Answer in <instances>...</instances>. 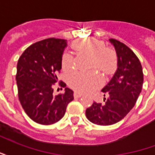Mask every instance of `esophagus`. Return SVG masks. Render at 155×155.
Listing matches in <instances>:
<instances>
[{"mask_svg": "<svg viewBox=\"0 0 155 155\" xmlns=\"http://www.w3.org/2000/svg\"><path fill=\"white\" fill-rule=\"evenodd\" d=\"M74 96L75 98H80L82 96V94L81 93H79V92H77V91H75L74 93Z\"/></svg>", "mask_w": 155, "mask_h": 155, "instance_id": "obj_1", "label": "esophagus"}]
</instances>
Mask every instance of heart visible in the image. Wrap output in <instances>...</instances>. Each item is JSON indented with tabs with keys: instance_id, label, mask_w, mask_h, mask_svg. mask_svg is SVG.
Returning a JSON list of instances; mask_svg holds the SVG:
<instances>
[{
	"instance_id": "obj_1",
	"label": "heart",
	"mask_w": 155,
	"mask_h": 155,
	"mask_svg": "<svg viewBox=\"0 0 155 155\" xmlns=\"http://www.w3.org/2000/svg\"><path fill=\"white\" fill-rule=\"evenodd\" d=\"M72 47L79 54L91 56V66L102 71L105 75L113 74L117 70L118 57L114 50L105 47L103 41L94 38L81 39L74 41ZM74 58L66 54L63 58V67L66 71L74 69ZM69 84L74 90L81 93H89L101 87L103 84V77L96 72L83 73L78 72L71 74Z\"/></svg>"
}]
</instances>
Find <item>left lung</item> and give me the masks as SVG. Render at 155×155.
Listing matches in <instances>:
<instances>
[{"label":"left lung","instance_id":"left-lung-1","mask_svg":"<svg viewBox=\"0 0 155 155\" xmlns=\"http://www.w3.org/2000/svg\"><path fill=\"white\" fill-rule=\"evenodd\" d=\"M116 51L118 68L110 81L103 89L104 103L94 102L85 115L93 124L111 125L126 116L142 91L143 74L139 58L122 42L110 39Z\"/></svg>","mask_w":155,"mask_h":155}]
</instances>
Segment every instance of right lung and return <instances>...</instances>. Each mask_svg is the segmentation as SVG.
Here are the masks:
<instances>
[{
	"label": "right lung",
	"mask_w": 155,
	"mask_h": 155,
	"mask_svg": "<svg viewBox=\"0 0 155 155\" xmlns=\"http://www.w3.org/2000/svg\"><path fill=\"white\" fill-rule=\"evenodd\" d=\"M66 45L64 39H45L30 45L19 58L15 75L19 101L35 123L49 125L58 122L74 100L73 91L69 88L64 94H53ZM59 85L66 86L61 81Z\"/></svg>",
	"instance_id": "obj_1"
}]
</instances>
